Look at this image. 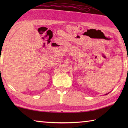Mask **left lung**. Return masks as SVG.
I'll list each match as a JSON object with an SVG mask.
<instances>
[{"instance_id": "1", "label": "left lung", "mask_w": 128, "mask_h": 128, "mask_svg": "<svg viewBox=\"0 0 128 128\" xmlns=\"http://www.w3.org/2000/svg\"><path fill=\"white\" fill-rule=\"evenodd\" d=\"M110 93V92H109ZM108 94H105V95H107Z\"/></svg>"}]
</instances>
